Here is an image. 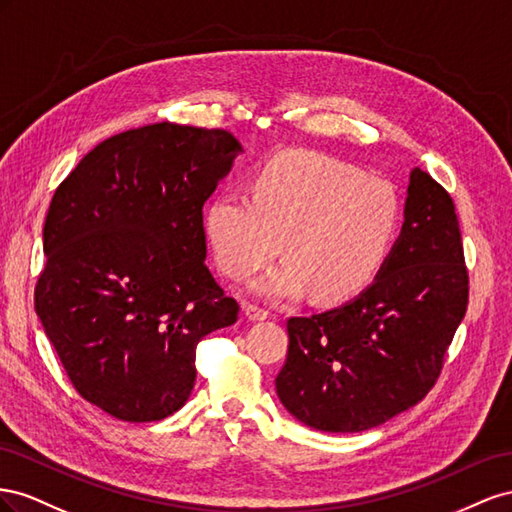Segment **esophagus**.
<instances>
[{"instance_id":"esophagus-1","label":"esophagus","mask_w":512,"mask_h":512,"mask_svg":"<svg viewBox=\"0 0 512 512\" xmlns=\"http://www.w3.org/2000/svg\"><path fill=\"white\" fill-rule=\"evenodd\" d=\"M244 315H246V319H251V321H264V319L270 317L268 311L259 309V306H253V304H246L244 306Z\"/></svg>"}]
</instances>
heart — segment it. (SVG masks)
I'll return each instance as SVG.
<instances>
[{"label":"heart","mask_w":512,"mask_h":512,"mask_svg":"<svg viewBox=\"0 0 512 512\" xmlns=\"http://www.w3.org/2000/svg\"><path fill=\"white\" fill-rule=\"evenodd\" d=\"M401 218L394 186L311 150L276 154L259 167L253 197L225 188L206 208V233L221 270L246 279L279 253L287 259L251 285L266 300L313 289L319 302H343L382 268Z\"/></svg>","instance_id":"1"}]
</instances>
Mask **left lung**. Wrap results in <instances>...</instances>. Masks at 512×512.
<instances>
[{
	"mask_svg": "<svg viewBox=\"0 0 512 512\" xmlns=\"http://www.w3.org/2000/svg\"><path fill=\"white\" fill-rule=\"evenodd\" d=\"M467 291L455 203L414 167L401 233L375 281L337 309L287 321L276 375L285 410L330 433L367 431L410 410L442 371Z\"/></svg>",
	"mask_w": 512,
	"mask_h": 512,
	"instance_id": "8db88e82",
	"label": "left lung"
}]
</instances>
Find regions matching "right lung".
<instances>
[{"label":"right lung","mask_w":512,"mask_h":512,"mask_svg":"<svg viewBox=\"0 0 512 512\" xmlns=\"http://www.w3.org/2000/svg\"><path fill=\"white\" fill-rule=\"evenodd\" d=\"M242 152L221 128L150 124L98 143L57 186L34 306L72 386L113 418L178 412L197 343L236 324L206 266L203 203Z\"/></svg>","instance_id":"1"}]
</instances>
